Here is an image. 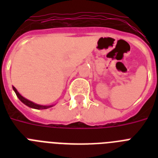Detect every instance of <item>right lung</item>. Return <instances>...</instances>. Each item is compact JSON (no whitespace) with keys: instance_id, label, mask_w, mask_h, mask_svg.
Returning a JSON list of instances; mask_svg holds the SVG:
<instances>
[{"instance_id":"obj_1","label":"right lung","mask_w":158,"mask_h":158,"mask_svg":"<svg viewBox=\"0 0 158 158\" xmlns=\"http://www.w3.org/2000/svg\"><path fill=\"white\" fill-rule=\"evenodd\" d=\"M13 89L14 91L15 92L16 95H17V97L19 98V99L23 103H24L25 105H27L28 106H29V107H32V108H34V109H38V110H42V109H47V108H49L51 107L52 106H42V105H38V104H35L33 103V102H32L28 101V100H27L26 98H24L23 97H22L20 95V94H19L18 91L16 90V89L15 88V87H13Z\"/></svg>"}]
</instances>
